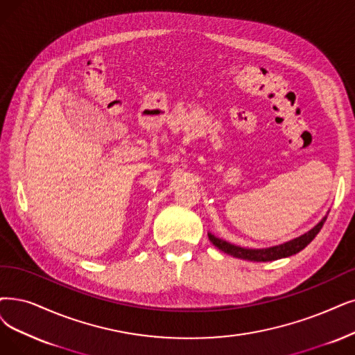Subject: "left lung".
I'll return each instance as SVG.
<instances>
[{
	"mask_svg": "<svg viewBox=\"0 0 355 355\" xmlns=\"http://www.w3.org/2000/svg\"><path fill=\"white\" fill-rule=\"evenodd\" d=\"M324 216L311 230H309L307 233L302 234L300 237H295L293 240H288V242L278 245V246H272V248H265V249H248V248H240L236 245H232L229 242H225L223 239L216 237L214 234L208 233V239L209 242L217 246L220 250H223L227 254H232L233 258H239V259H246V261H253V262H269V261H277L281 258H288L291 254L299 253L300 250H303L311 240L316 237V234L320 232L323 223L326 221Z\"/></svg>",
	"mask_w": 355,
	"mask_h": 355,
	"instance_id": "8db88e82",
	"label": "left lung"
}]
</instances>
